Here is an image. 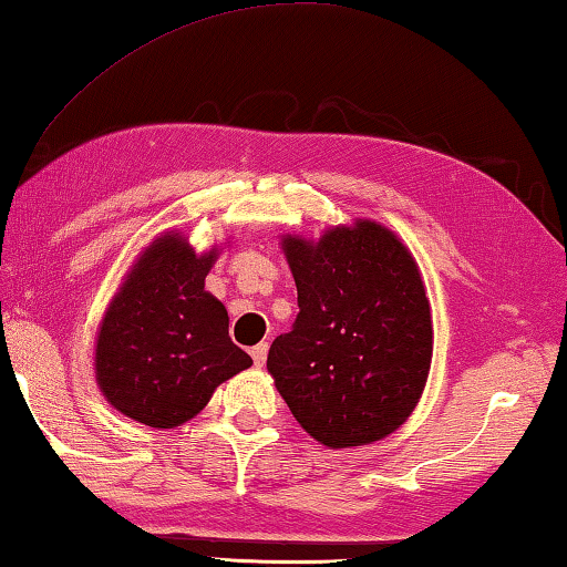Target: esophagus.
<instances>
[{"label":"esophagus","instance_id":"1","mask_svg":"<svg viewBox=\"0 0 567 567\" xmlns=\"http://www.w3.org/2000/svg\"><path fill=\"white\" fill-rule=\"evenodd\" d=\"M267 349H270V347H267V342H260V344H255L252 347V362H255V367H262L265 364V359H267Z\"/></svg>","mask_w":567,"mask_h":567}]
</instances>
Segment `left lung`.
<instances>
[{
	"label": "left lung",
	"mask_w": 567,
	"mask_h": 567,
	"mask_svg": "<svg viewBox=\"0 0 567 567\" xmlns=\"http://www.w3.org/2000/svg\"><path fill=\"white\" fill-rule=\"evenodd\" d=\"M282 250L300 312L267 354L277 391L329 449L389 436L416 409L434 352L416 260L374 220L337 225L317 243L285 235Z\"/></svg>",
	"instance_id": "1"
}]
</instances>
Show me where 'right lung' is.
I'll list each match as a JSON object with an SVG mask.
<instances>
[{
  "label": "right lung",
  "mask_w": 567,
  "mask_h": 567,
  "mask_svg": "<svg viewBox=\"0 0 567 567\" xmlns=\"http://www.w3.org/2000/svg\"><path fill=\"white\" fill-rule=\"evenodd\" d=\"M218 248L198 255L181 233L141 252L96 334V382L123 416L173 429L252 359L230 342L228 310L205 292Z\"/></svg>",
  "instance_id": "1"
}]
</instances>
